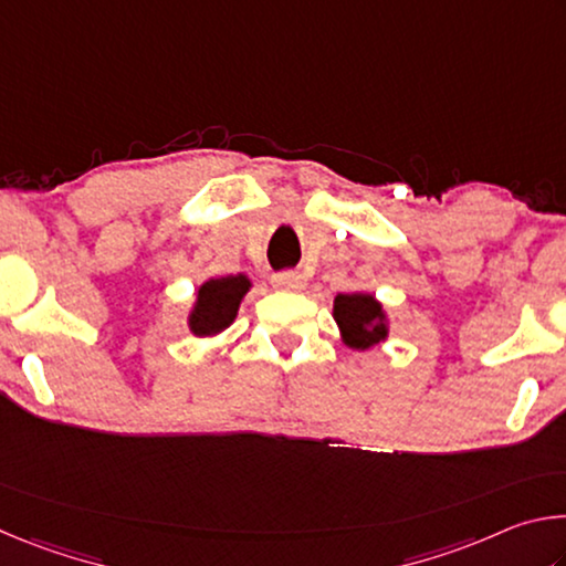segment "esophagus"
I'll use <instances>...</instances> for the list:
<instances>
[{
	"mask_svg": "<svg viewBox=\"0 0 566 566\" xmlns=\"http://www.w3.org/2000/svg\"><path fill=\"white\" fill-rule=\"evenodd\" d=\"M272 282L276 290H284V292H302L304 290V276L300 272H280L272 276Z\"/></svg>",
	"mask_w": 566,
	"mask_h": 566,
	"instance_id": "34e87169",
	"label": "esophagus"
}]
</instances>
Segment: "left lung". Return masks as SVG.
I'll return each mask as SVG.
<instances>
[{
	"label": "left lung",
	"instance_id": "1",
	"mask_svg": "<svg viewBox=\"0 0 566 566\" xmlns=\"http://www.w3.org/2000/svg\"><path fill=\"white\" fill-rule=\"evenodd\" d=\"M334 322L342 332V342L352 349L375 347L389 334L385 310L375 300V294L367 292L334 296Z\"/></svg>",
	"mask_w": 566,
	"mask_h": 566
}]
</instances>
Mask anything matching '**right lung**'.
<instances>
[{
  "label": "right lung",
  "instance_id": "add662e5",
  "mask_svg": "<svg viewBox=\"0 0 566 566\" xmlns=\"http://www.w3.org/2000/svg\"><path fill=\"white\" fill-rule=\"evenodd\" d=\"M249 286L252 282L247 280V274L207 280L197 290V302L189 312V332L195 337H214V334L224 332L237 319L239 304H242Z\"/></svg>",
  "mask_w": 566,
  "mask_h": 566
}]
</instances>
